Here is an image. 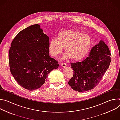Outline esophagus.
I'll return each mask as SVG.
<instances>
[{"label":"esophagus","mask_w":120,"mask_h":120,"mask_svg":"<svg viewBox=\"0 0 120 120\" xmlns=\"http://www.w3.org/2000/svg\"><path fill=\"white\" fill-rule=\"evenodd\" d=\"M61 66L62 67H63V68H64L66 66V64L65 63H61Z\"/></svg>","instance_id":"esophagus-1"}]
</instances>
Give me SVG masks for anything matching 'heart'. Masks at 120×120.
<instances>
[{"label": "heart", "instance_id": "1", "mask_svg": "<svg viewBox=\"0 0 120 120\" xmlns=\"http://www.w3.org/2000/svg\"><path fill=\"white\" fill-rule=\"evenodd\" d=\"M92 44V39L89 35L76 30H64L58 34L57 38L50 40L49 51L51 56L56 57L64 47V57L78 61L87 56Z\"/></svg>", "mask_w": 120, "mask_h": 120}]
</instances>
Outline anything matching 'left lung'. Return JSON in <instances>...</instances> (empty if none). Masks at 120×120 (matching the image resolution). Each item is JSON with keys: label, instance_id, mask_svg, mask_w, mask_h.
<instances>
[{"label": "left lung", "instance_id": "left-lung-1", "mask_svg": "<svg viewBox=\"0 0 120 120\" xmlns=\"http://www.w3.org/2000/svg\"><path fill=\"white\" fill-rule=\"evenodd\" d=\"M111 53L102 40L91 49L89 56L81 62L72 63L73 77L68 84L74 90L84 92L96 87L107 70L111 62Z\"/></svg>", "mask_w": 120, "mask_h": 120}]
</instances>
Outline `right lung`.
<instances>
[{
	"label": "right lung",
	"mask_w": 120,
	"mask_h": 120,
	"mask_svg": "<svg viewBox=\"0 0 120 120\" xmlns=\"http://www.w3.org/2000/svg\"><path fill=\"white\" fill-rule=\"evenodd\" d=\"M49 38L40 25L23 29L12 41L9 51L10 72L22 87L29 91L41 87L58 62L49 54Z\"/></svg>",
	"instance_id": "1"
}]
</instances>
